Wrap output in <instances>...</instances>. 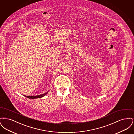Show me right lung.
Wrapping results in <instances>:
<instances>
[{
	"instance_id": "obj_1",
	"label": "right lung",
	"mask_w": 134,
	"mask_h": 134,
	"mask_svg": "<svg viewBox=\"0 0 134 134\" xmlns=\"http://www.w3.org/2000/svg\"><path fill=\"white\" fill-rule=\"evenodd\" d=\"M48 92H49V91H47V92H45V93H43V94H40V95H38V96H26V97H27V98H31V99L38 98H41V97H42L44 96L46 94H47L48 93Z\"/></svg>"
}]
</instances>
